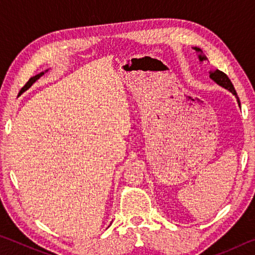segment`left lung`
I'll return each instance as SVG.
<instances>
[{
	"mask_svg": "<svg viewBox=\"0 0 255 255\" xmlns=\"http://www.w3.org/2000/svg\"><path fill=\"white\" fill-rule=\"evenodd\" d=\"M195 49H196L197 51H200V53H201V49H200V48H197V47H195ZM199 59L202 62V60L206 59V57H205V56L202 55V54H200V55H199ZM210 77L216 82V83L219 84V85H222L223 88L227 89L228 91H231L233 94H234V96H235L236 99H237V102H239V105L241 106L240 99H239V97H237V93H236V90L234 89V85L232 84L231 80L228 79V76L225 74V73L222 72V71H219V70H216V71H214V72H210Z\"/></svg>",
	"mask_w": 255,
	"mask_h": 255,
	"instance_id": "left-lung-1",
	"label": "left lung"
}]
</instances>
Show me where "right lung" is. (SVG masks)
Wrapping results in <instances>:
<instances>
[{
  "mask_svg": "<svg viewBox=\"0 0 255 255\" xmlns=\"http://www.w3.org/2000/svg\"><path fill=\"white\" fill-rule=\"evenodd\" d=\"M42 74H44V73H40V74H37V75H34V76H32V77H30L29 81L23 85V88L21 89L20 92H23V91H25V90H28V89L30 88V86H31V85L33 84V82H36Z\"/></svg>",
  "mask_w": 255,
  "mask_h": 255,
  "instance_id": "obj_1",
  "label": "right lung"
}]
</instances>
